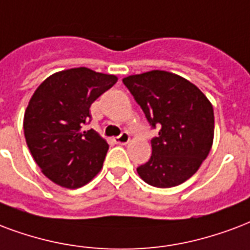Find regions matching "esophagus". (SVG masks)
<instances>
[{
  "label": "esophagus",
  "instance_id": "esophagus-1",
  "mask_svg": "<svg viewBox=\"0 0 250 250\" xmlns=\"http://www.w3.org/2000/svg\"><path fill=\"white\" fill-rule=\"evenodd\" d=\"M129 142V133L127 131H123V132L115 138V143L117 144H127Z\"/></svg>",
  "mask_w": 250,
  "mask_h": 250
}]
</instances>
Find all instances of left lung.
Listing matches in <instances>:
<instances>
[{
    "mask_svg": "<svg viewBox=\"0 0 250 250\" xmlns=\"http://www.w3.org/2000/svg\"><path fill=\"white\" fill-rule=\"evenodd\" d=\"M159 136L150 140L152 156L136 169L155 188H173L199 169L214 140V108L194 83L165 70L123 79Z\"/></svg>",
    "mask_w": 250,
    "mask_h": 250,
    "instance_id": "obj_1",
    "label": "left lung"
}]
</instances>
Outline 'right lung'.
I'll return each instance as SVG.
<instances>
[{"mask_svg": "<svg viewBox=\"0 0 250 250\" xmlns=\"http://www.w3.org/2000/svg\"><path fill=\"white\" fill-rule=\"evenodd\" d=\"M112 74L73 68L49 76L36 89L24 112L28 149L45 177L62 188L86 185L101 170L108 144L90 122V106L114 86Z\"/></svg>", "mask_w": 250, "mask_h": 250, "instance_id": "add662e5", "label": "right lung"}]
</instances>
